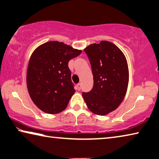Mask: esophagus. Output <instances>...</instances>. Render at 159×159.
<instances>
[{
  "label": "esophagus",
  "instance_id": "obj_1",
  "mask_svg": "<svg viewBox=\"0 0 159 159\" xmlns=\"http://www.w3.org/2000/svg\"><path fill=\"white\" fill-rule=\"evenodd\" d=\"M81 87H82V84L80 83H79V84H77V88H78V90H79L81 89Z\"/></svg>",
  "mask_w": 159,
  "mask_h": 159
}]
</instances>
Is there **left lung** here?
Instances as JSON below:
<instances>
[{"label":"left lung","mask_w":159,"mask_h":159,"mask_svg":"<svg viewBox=\"0 0 159 159\" xmlns=\"http://www.w3.org/2000/svg\"><path fill=\"white\" fill-rule=\"evenodd\" d=\"M93 75V87L83 98L91 111L104 116L114 111L124 99L128 84L125 55L116 45L102 41L84 49Z\"/></svg>","instance_id":"left-lung-1"}]
</instances>
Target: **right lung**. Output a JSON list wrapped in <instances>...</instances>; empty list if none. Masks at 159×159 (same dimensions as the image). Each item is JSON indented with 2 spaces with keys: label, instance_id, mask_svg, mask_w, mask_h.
<instances>
[{
  "label": "right lung",
  "instance_id": "add662e5",
  "mask_svg": "<svg viewBox=\"0 0 159 159\" xmlns=\"http://www.w3.org/2000/svg\"><path fill=\"white\" fill-rule=\"evenodd\" d=\"M81 50L64 43L50 41L38 47L29 60L26 84L34 103L47 114H57L66 109L74 95L68 63Z\"/></svg>",
  "mask_w": 159,
  "mask_h": 159
}]
</instances>
